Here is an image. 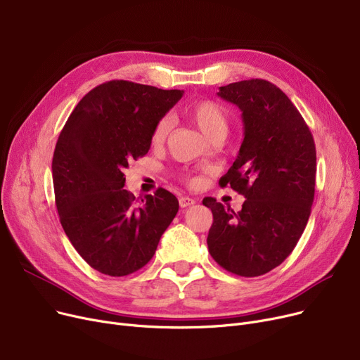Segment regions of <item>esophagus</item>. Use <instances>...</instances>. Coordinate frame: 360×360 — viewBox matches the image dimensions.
Segmentation results:
<instances>
[{
  "label": "esophagus",
  "mask_w": 360,
  "mask_h": 360,
  "mask_svg": "<svg viewBox=\"0 0 360 360\" xmlns=\"http://www.w3.org/2000/svg\"><path fill=\"white\" fill-rule=\"evenodd\" d=\"M195 204V200L194 198H190V197H179V205L182 207V209H185V207H190Z\"/></svg>",
  "instance_id": "34e87169"
}]
</instances>
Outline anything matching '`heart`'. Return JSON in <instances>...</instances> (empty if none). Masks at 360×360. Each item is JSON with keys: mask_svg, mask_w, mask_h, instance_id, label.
I'll list each match as a JSON object with an SVG mask.
<instances>
[{"mask_svg": "<svg viewBox=\"0 0 360 360\" xmlns=\"http://www.w3.org/2000/svg\"><path fill=\"white\" fill-rule=\"evenodd\" d=\"M185 113L205 137L213 139L217 134H226L228 131V113L213 101H197L185 108ZM170 127H172L170 118L162 117L151 131V143L160 146L166 140Z\"/></svg>", "mask_w": 360, "mask_h": 360, "instance_id": "b5f03b06", "label": "heart"}]
</instances>
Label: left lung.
Instances as JSON below:
<instances>
[{
  "label": "left lung",
  "instance_id": "obj_1",
  "mask_svg": "<svg viewBox=\"0 0 360 360\" xmlns=\"http://www.w3.org/2000/svg\"><path fill=\"white\" fill-rule=\"evenodd\" d=\"M242 112L243 141L220 185L245 198L240 212L213 197L207 236L220 267L242 277L262 276L285 261L305 231L315 194L316 151L296 106L277 86L251 79L219 89Z\"/></svg>",
  "mask_w": 360,
  "mask_h": 360
}]
</instances>
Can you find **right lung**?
<instances>
[{
    "label": "right lung",
    "mask_w": 360,
    "mask_h": 360,
    "mask_svg": "<svg viewBox=\"0 0 360 360\" xmlns=\"http://www.w3.org/2000/svg\"><path fill=\"white\" fill-rule=\"evenodd\" d=\"M182 94L106 82L74 108L56 141L52 181L60 221L75 251L102 274L143 269L178 213V198L163 188L143 198L124 190V169L147 155L155 124Z\"/></svg>",
    "instance_id": "add662e5"
}]
</instances>
